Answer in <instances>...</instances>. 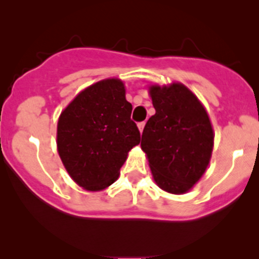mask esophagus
Listing matches in <instances>:
<instances>
[{
	"label": "esophagus",
	"mask_w": 259,
	"mask_h": 259,
	"mask_svg": "<svg viewBox=\"0 0 259 259\" xmlns=\"http://www.w3.org/2000/svg\"><path fill=\"white\" fill-rule=\"evenodd\" d=\"M144 126H145V121H142V122H139V124H138V127H139V130H140V133H142V134H143V130H144Z\"/></svg>",
	"instance_id": "34e87169"
}]
</instances>
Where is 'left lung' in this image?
Wrapping results in <instances>:
<instances>
[{"instance_id": "1", "label": "left lung", "mask_w": 259, "mask_h": 259, "mask_svg": "<svg viewBox=\"0 0 259 259\" xmlns=\"http://www.w3.org/2000/svg\"><path fill=\"white\" fill-rule=\"evenodd\" d=\"M155 115L146 121L142 149L156 184L171 194L188 192L207 169L213 129L207 111L182 83L151 86Z\"/></svg>"}]
</instances>
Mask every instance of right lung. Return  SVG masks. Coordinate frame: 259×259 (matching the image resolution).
<instances>
[{"label": "right lung", "mask_w": 259, "mask_h": 259, "mask_svg": "<svg viewBox=\"0 0 259 259\" xmlns=\"http://www.w3.org/2000/svg\"><path fill=\"white\" fill-rule=\"evenodd\" d=\"M133 106L117 79L89 86L70 103L57 122V150L72 179L88 190L111 185L127 153L140 143Z\"/></svg>", "instance_id": "1"}]
</instances>
